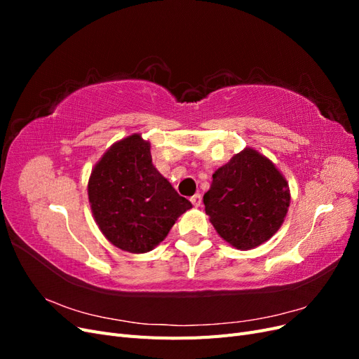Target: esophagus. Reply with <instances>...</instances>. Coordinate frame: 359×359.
<instances>
[{"mask_svg": "<svg viewBox=\"0 0 359 359\" xmlns=\"http://www.w3.org/2000/svg\"><path fill=\"white\" fill-rule=\"evenodd\" d=\"M190 201H191V203H193L194 206H201V203H202V196H201L199 193H196V194H194V196L190 198Z\"/></svg>", "mask_w": 359, "mask_h": 359, "instance_id": "1", "label": "esophagus"}]
</instances>
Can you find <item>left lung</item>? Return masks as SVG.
Segmentation results:
<instances>
[{
  "mask_svg": "<svg viewBox=\"0 0 359 359\" xmlns=\"http://www.w3.org/2000/svg\"><path fill=\"white\" fill-rule=\"evenodd\" d=\"M205 212L223 240L238 250L266 243L283 224L290 190L273 161L244 148L212 173Z\"/></svg>",
  "mask_w": 359,
  "mask_h": 359,
  "instance_id": "left-lung-1",
  "label": "left lung"
}]
</instances>
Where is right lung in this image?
I'll return each instance as SVG.
<instances>
[{
    "instance_id": "right-lung-1",
    "label": "right lung",
    "mask_w": 359,
    "mask_h": 359,
    "mask_svg": "<svg viewBox=\"0 0 359 359\" xmlns=\"http://www.w3.org/2000/svg\"><path fill=\"white\" fill-rule=\"evenodd\" d=\"M151 144L139 133L115 142L88 180L94 220L106 240L128 253L151 252L191 208L154 168Z\"/></svg>"
}]
</instances>
